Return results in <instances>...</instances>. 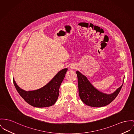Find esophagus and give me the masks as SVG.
<instances>
[{
	"label": "esophagus",
	"mask_w": 134,
	"mask_h": 134,
	"mask_svg": "<svg viewBox=\"0 0 134 134\" xmlns=\"http://www.w3.org/2000/svg\"><path fill=\"white\" fill-rule=\"evenodd\" d=\"M72 68H73V67H72Z\"/></svg>",
	"instance_id": "34e87169"
}]
</instances>
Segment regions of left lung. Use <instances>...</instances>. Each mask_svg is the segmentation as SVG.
Returning <instances> with one entry per match:
<instances>
[{"label":"left lung","instance_id":"8db88e82","mask_svg":"<svg viewBox=\"0 0 134 134\" xmlns=\"http://www.w3.org/2000/svg\"><path fill=\"white\" fill-rule=\"evenodd\" d=\"M76 72L78 79L79 94L80 98L83 103L90 107H102L111 103L117 96L123 85L122 84L112 94H104L95 88L87 78L81 73L78 71Z\"/></svg>","mask_w":134,"mask_h":134}]
</instances>
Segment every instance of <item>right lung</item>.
<instances>
[{
	"label": "right lung",
	"mask_w": 134,
	"mask_h": 134,
	"mask_svg": "<svg viewBox=\"0 0 134 134\" xmlns=\"http://www.w3.org/2000/svg\"><path fill=\"white\" fill-rule=\"evenodd\" d=\"M67 70V68L62 69L47 85L34 91H26L21 89L14 79L13 82L18 92L27 103L37 108L48 107L54 104L57 100L59 88Z\"/></svg>",
	"instance_id": "right-lung-1"
}]
</instances>
